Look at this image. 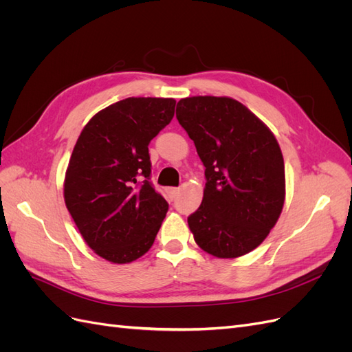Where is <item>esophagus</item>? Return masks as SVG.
<instances>
[{"label": "esophagus", "instance_id": "obj_1", "mask_svg": "<svg viewBox=\"0 0 352 352\" xmlns=\"http://www.w3.org/2000/svg\"><path fill=\"white\" fill-rule=\"evenodd\" d=\"M167 192H168V197H170V198L175 199V198L177 197V194H179V188H170V189L167 190Z\"/></svg>", "mask_w": 352, "mask_h": 352}]
</instances>
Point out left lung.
Masks as SVG:
<instances>
[{
	"label": "left lung",
	"mask_w": 352,
	"mask_h": 352,
	"mask_svg": "<svg viewBox=\"0 0 352 352\" xmlns=\"http://www.w3.org/2000/svg\"><path fill=\"white\" fill-rule=\"evenodd\" d=\"M176 117L206 166L199 208L188 217L198 247L238 258L267 238L285 204V163L267 124L230 97L182 98Z\"/></svg>",
	"instance_id": "left-lung-1"
}]
</instances>
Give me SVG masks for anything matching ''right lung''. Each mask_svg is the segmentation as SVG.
Returning a JSON list of instances; mask_svg holds the SVG:
<instances>
[{
    "instance_id": "add662e5",
    "label": "right lung",
    "mask_w": 352,
    "mask_h": 352,
    "mask_svg": "<svg viewBox=\"0 0 352 352\" xmlns=\"http://www.w3.org/2000/svg\"><path fill=\"white\" fill-rule=\"evenodd\" d=\"M173 98L131 97L85 124L65 176V202L83 241L114 264L150 251L168 208L150 184L148 145L175 116Z\"/></svg>"
}]
</instances>
